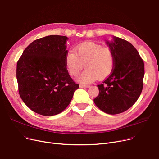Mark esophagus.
I'll return each mask as SVG.
<instances>
[{
    "mask_svg": "<svg viewBox=\"0 0 159 159\" xmlns=\"http://www.w3.org/2000/svg\"><path fill=\"white\" fill-rule=\"evenodd\" d=\"M80 88H89L90 86H86V85H83V84H80Z\"/></svg>",
    "mask_w": 159,
    "mask_h": 159,
    "instance_id": "obj_1",
    "label": "esophagus"
}]
</instances>
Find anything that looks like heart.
Wrapping results in <instances>:
<instances>
[{"mask_svg":"<svg viewBox=\"0 0 159 159\" xmlns=\"http://www.w3.org/2000/svg\"><path fill=\"white\" fill-rule=\"evenodd\" d=\"M114 63L111 49L93 42L82 43L65 56L66 66L72 76H77L85 65L86 69L77 78L78 82L85 84L107 78L113 71Z\"/></svg>","mask_w":159,"mask_h":159,"instance_id":"b5f03b06","label":"heart"}]
</instances>
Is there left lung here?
<instances>
[{
  "label": "left lung",
  "mask_w": 159,
  "mask_h": 159,
  "mask_svg": "<svg viewBox=\"0 0 159 159\" xmlns=\"http://www.w3.org/2000/svg\"><path fill=\"white\" fill-rule=\"evenodd\" d=\"M105 43L112 52L115 63L111 75L98 85L95 105L109 114H117L130 108L139 98L143 87L144 65L129 41L113 36Z\"/></svg>",
  "instance_id": "left-lung-1"
}]
</instances>
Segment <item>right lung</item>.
Instances as JSON below:
<instances>
[{"instance_id":"add662e5","label":"right lung","mask_w":159,"mask_h":159,"mask_svg":"<svg viewBox=\"0 0 159 159\" xmlns=\"http://www.w3.org/2000/svg\"><path fill=\"white\" fill-rule=\"evenodd\" d=\"M68 39L58 35L38 39L24 50L17 62L20 96L36 113L45 116L59 114L79 88L66 68Z\"/></svg>"}]
</instances>
